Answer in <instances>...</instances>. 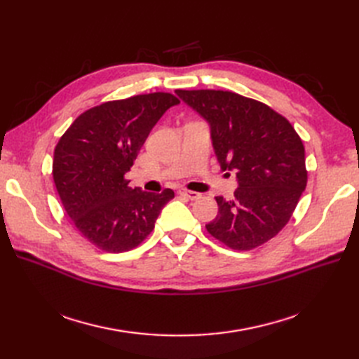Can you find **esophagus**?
Instances as JSON below:
<instances>
[{
	"mask_svg": "<svg viewBox=\"0 0 359 359\" xmlns=\"http://www.w3.org/2000/svg\"><path fill=\"white\" fill-rule=\"evenodd\" d=\"M178 194H180V196H184V198L190 199V201H196V199L201 198V193L191 191V190H187V189H180V190H178Z\"/></svg>",
	"mask_w": 359,
	"mask_h": 359,
	"instance_id": "obj_1",
	"label": "esophagus"
}]
</instances>
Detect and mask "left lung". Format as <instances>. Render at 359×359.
<instances>
[{"instance_id": "8db88e82", "label": "left lung", "mask_w": 359, "mask_h": 359, "mask_svg": "<svg viewBox=\"0 0 359 359\" xmlns=\"http://www.w3.org/2000/svg\"><path fill=\"white\" fill-rule=\"evenodd\" d=\"M203 116L223 170H235L233 199L217 196L206 224L215 240L247 252L274 238L290 220L307 186L306 149L287 119L262 102L222 90H177Z\"/></svg>"}]
</instances>
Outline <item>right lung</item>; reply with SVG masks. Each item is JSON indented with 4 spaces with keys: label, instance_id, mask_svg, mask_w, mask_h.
Instances as JSON below:
<instances>
[{
    "label": "right lung",
    "instance_id": "right-lung-1",
    "mask_svg": "<svg viewBox=\"0 0 359 359\" xmlns=\"http://www.w3.org/2000/svg\"><path fill=\"white\" fill-rule=\"evenodd\" d=\"M180 100L151 93L85 111L53 151L52 175L61 203L86 240L109 253L128 252L153 232L173 191L132 189L126 173L161 115Z\"/></svg>",
    "mask_w": 359,
    "mask_h": 359
}]
</instances>
